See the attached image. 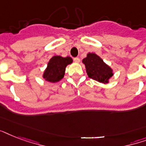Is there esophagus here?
Wrapping results in <instances>:
<instances>
[{"instance_id":"34e87169","label":"esophagus","mask_w":146,"mask_h":146,"mask_svg":"<svg viewBox=\"0 0 146 146\" xmlns=\"http://www.w3.org/2000/svg\"><path fill=\"white\" fill-rule=\"evenodd\" d=\"M73 60H74V62H76V63H79V62L80 61V59L79 57H74V58H73Z\"/></svg>"}]
</instances>
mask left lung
Listing matches in <instances>:
<instances>
[{
  "instance_id": "obj_1",
  "label": "left lung",
  "mask_w": 146,
  "mask_h": 146,
  "mask_svg": "<svg viewBox=\"0 0 146 146\" xmlns=\"http://www.w3.org/2000/svg\"><path fill=\"white\" fill-rule=\"evenodd\" d=\"M82 63L86 66L87 75L92 80L107 83L109 78L113 76L112 70L94 53H89L82 60Z\"/></svg>"
}]
</instances>
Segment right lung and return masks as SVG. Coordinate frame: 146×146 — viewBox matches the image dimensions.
<instances>
[{"instance_id": "obj_1", "label": "right lung", "mask_w": 146, "mask_h": 146, "mask_svg": "<svg viewBox=\"0 0 146 146\" xmlns=\"http://www.w3.org/2000/svg\"><path fill=\"white\" fill-rule=\"evenodd\" d=\"M73 62L70 57H62L60 56H54L48 64L43 77L50 82H58L63 79L66 66Z\"/></svg>"}]
</instances>
